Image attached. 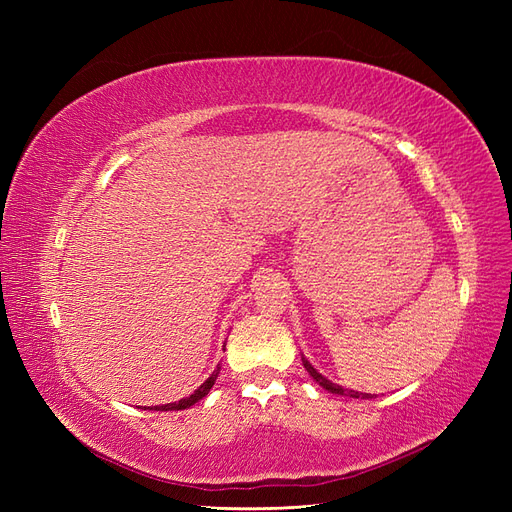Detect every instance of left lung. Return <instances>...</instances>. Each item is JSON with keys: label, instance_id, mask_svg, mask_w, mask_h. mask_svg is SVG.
Segmentation results:
<instances>
[{"label": "left lung", "instance_id": "obj_1", "mask_svg": "<svg viewBox=\"0 0 512 512\" xmlns=\"http://www.w3.org/2000/svg\"><path fill=\"white\" fill-rule=\"evenodd\" d=\"M303 367L309 371V376H312L322 389H327L329 393H337V395H348V397H354V399H371V395L369 393H359V391H350V389H344V386H339V384H333L331 380H327L324 378L322 374H318V371L309 365V361L305 359L303 356Z\"/></svg>", "mask_w": 512, "mask_h": 512}]
</instances>
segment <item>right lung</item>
<instances>
[{"mask_svg": "<svg viewBox=\"0 0 512 512\" xmlns=\"http://www.w3.org/2000/svg\"><path fill=\"white\" fill-rule=\"evenodd\" d=\"M218 374H220V367H215V371L213 374L198 386V389L190 395V397H183V399H179V401H175V404H164V406H156V410H185V408H190V406H194L196 401H200L203 399L209 391H211V386L215 384V378H218Z\"/></svg>", "mask_w": 512, "mask_h": 512, "instance_id": "right-lung-1", "label": "right lung"}]
</instances>
